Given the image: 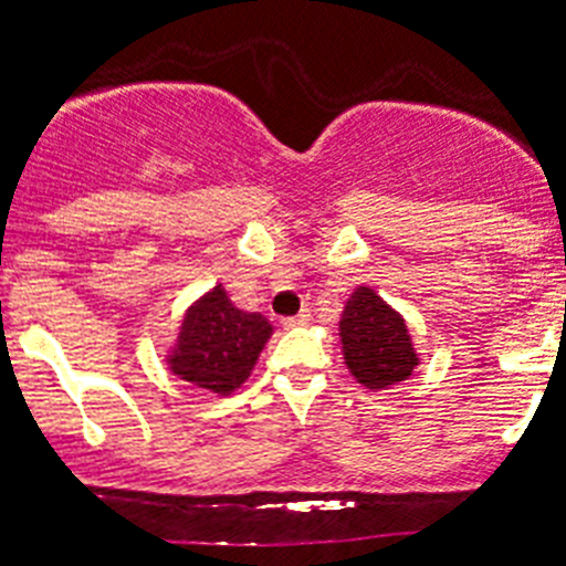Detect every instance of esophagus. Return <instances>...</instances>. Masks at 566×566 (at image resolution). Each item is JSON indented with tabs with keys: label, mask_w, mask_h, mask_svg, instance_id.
Returning <instances> with one entry per match:
<instances>
[{
	"label": "esophagus",
	"mask_w": 566,
	"mask_h": 566,
	"mask_svg": "<svg viewBox=\"0 0 566 566\" xmlns=\"http://www.w3.org/2000/svg\"><path fill=\"white\" fill-rule=\"evenodd\" d=\"M310 321L307 313H298V315H290V318H282L284 329H295V326H304Z\"/></svg>",
	"instance_id": "34e87169"
}]
</instances>
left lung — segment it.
<instances>
[{"label": "left lung", "mask_w": 566, "mask_h": 566, "mask_svg": "<svg viewBox=\"0 0 566 566\" xmlns=\"http://www.w3.org/2000/svg\"><path fill=\"white\" fill-rule=\"evenodd\" d=\"M337 335L348 374L368 390L405 382L419 366V352L405 315L368 284L355 287L346 298Z\"/></svg>", "instance_id": "8db88e82"}]
</instances>
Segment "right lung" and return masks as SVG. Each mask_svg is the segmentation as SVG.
<instances>
[{
	"label": "right lung",
	"mask_w": 566,
	"mask_h": 566,
	"mask_svg": "<svg viewBox=\"0 0 566 566\" xmlns=\"http://www.w3.org/2000/svg\"><path fill=\"white\" fill-rule=\"evenodd\" d=\"M271 335L265 315L237 310L223 284H214L187 307L164 363L195 388L231 396L248 382Z\"/></svg>",
	"instance_id": "right-lung-1"
}]
</instances>
